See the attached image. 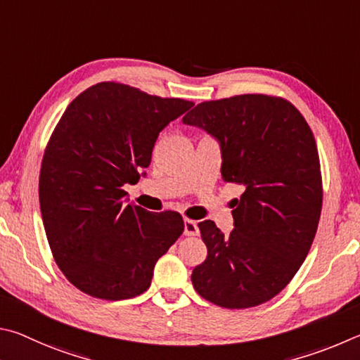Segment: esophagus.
Instances as JSON below:
<instances>
[{
	"label": "esophagus",
	"instance_id": "esophagus-1",
	"mask_svg": "<svg viewBox=\"0 0 360 360\" xmlns=\"http://www.w3.org/2000/svg\"><path fill=\"white\" fill-rule=\"evenodd\" d=\"M199 228H198V223L193 221V219L186 218L185 219V236H198Z\"/></svg>",
	"mask_w": 360,
	"mask_h": 360
}]
</instances>
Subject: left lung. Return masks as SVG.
I'll return each mask as SVG.
<instances>
[{
	"mask_svg": "<svg viewBox=\"0 0 360 360\" xmlns=\"http://www.w3.org/2000/svg\"><path fill=\"white\" fill-rule=\"evenodd\" d=\"M184 123L218 139L223 180L245 188L229 236L212 219L198 224L207 257L193 286L223 308L261 305L294 278L316 236L323 179L313 132L288 99L269 94L205 101Z\"/></svg>",
	"mask_w": 360,
	"mask_h": 360,
	"instance_id": "left-lung-1",
	"label": "left lung"
}]
</instances>
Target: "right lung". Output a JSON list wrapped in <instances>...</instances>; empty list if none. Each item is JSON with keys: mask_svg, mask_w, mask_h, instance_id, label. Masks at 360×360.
<instances>
[{"mask_svg": "<svg viewBox=\"0 0 360 360\" xmlns=\"http://www.w3.org/2000/svg\"><path fill=\"white\" fill-rule=\"evenodd\" d=\"M193 105L101 82L55 126L41 164V213L56 266L82 292L104 300L145 292L184 232L179 212L124 204L123 185L137 184L160 132Z\"/></svg>", "mask_w": 360, "mask_h": 360, "instance_id": "1", "label": "right lung"}]
</instances>
